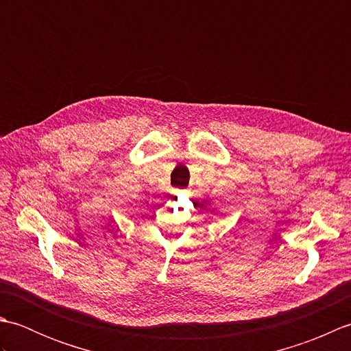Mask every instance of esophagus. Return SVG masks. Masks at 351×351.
Masks as SVG:
<instances>
[{
	"mask_svg": "<svg viewBox=\"0 0 351 351\" xmlns=\"http://www.w3.org/2000/svg\"><path fill=\"white\" fill-rule=\"evenodd\" d=\"M178 193H180V191H178Z\"/></svg>",
	"mask_w": 351,
	"mask_h": 351,
	"instance_id": "1",
	"label": "esophagus"
}]
</instances>
